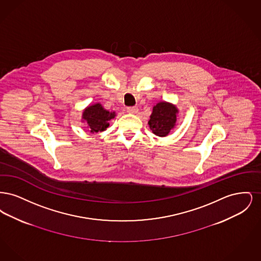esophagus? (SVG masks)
Returning <instances> with one entry per match:
<instances>
[{
	"instance_id": "obj_1",
	"label": "esophagus",
	"mask_w": 261,
	"mask_h": 261,
	"mask_svg": "<svg viewBox=\"0 0 261 261\" xmlns=\"http://www.w3.org/2000/svg\"><path fill=\"white\" fill-rule=\"evenodd\" d=\"M139 112V109L137 107H129L127 108V112L128 113H132V114H136Z\"/></svg>"
}]
</instances>
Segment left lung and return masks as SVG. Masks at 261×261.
<instances>
[{
    "label": "left lung",
    "mask_w": 261,
    "mask_h": 261,
    "mask_svg": "<svg viewBox=\"0 0 261 261\" xmlns=\"http://www.w3.org/2000/svg\"><path fill=\"white\" fill-rule=\"evenodd\" d=\"M178 112V109L170 102H158L149 116V128L152 133L159 137L167 136L176 125Z\"/></svg>",
    "instance_id": "obj_1"
}]
</instances>
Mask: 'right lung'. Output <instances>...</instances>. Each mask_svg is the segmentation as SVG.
<instances>
[{"instance_id":"add662e5","label":"right lung","mask_w":261,"mask_h":261,"mask_svg":"<svg viewBox=\"0 0 261 261\" xmlns=\"http://www.w3.org/2000/svg\"><path fill=\"white\" fill-rule=\"evenodd\" d=\"M115 117V112H110L102 108L100 103H95L86 108L82 114V121L86 122L88 130L91 133L105 131L109 126V121Z\"/></svg>"}]
</instances>
